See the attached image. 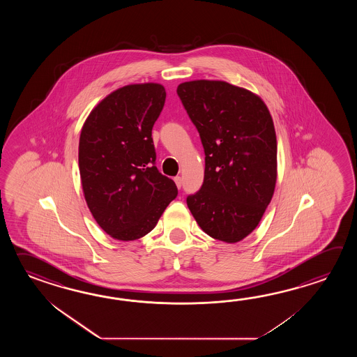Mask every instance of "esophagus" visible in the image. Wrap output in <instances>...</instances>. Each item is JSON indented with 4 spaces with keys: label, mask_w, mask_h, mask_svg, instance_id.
<instances>
[{
    "label": "esophagus",
    "mask_w": 357,
    "mask_h": 357,
    "mask_svg": "<svg viewBox=\"0 0 357 357\" xmlns=\"http://www.w3.org/2000/svg\"><path fill=\"white\" fill-rule=\"evenodd\" d=\"M176 186L178 188V189H181L182 186V178L180 176H176L175 177Z\"/></svg>",
    "instance_id": "obj_1"
}]
</instances>
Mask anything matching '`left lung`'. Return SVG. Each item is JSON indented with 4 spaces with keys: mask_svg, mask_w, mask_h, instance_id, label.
<instances>
[{
    "mask_svg": "<svg viewBox=\"0 0 357 357\" xmlns=\"http://www.w3.org/2000/svg\"><path fill=\"white\" fill-rule=\"evenodd\" d=\"M177 94L204 146V181L189 195L190 212L206 235L243 240L257 228L277 182V137L263 99L222 80H192Z\"/></svg>",
    "mask_w": 357,
    "mask_h": 357,
    "instance_id": "1",
    "label": "left lung"
}]
</instances>
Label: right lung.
Listing matches in <instances>:
<instances>
[{"label": "right lung", "mask_w": 357, "mask_h": 357, "mask_svg": "<svg viewBox=\"0 0 357 357\" xmlns=\"http://www.w3.org/2000/svg\"><path fill=\"white\" fill-rule=\"evenodd\" d=\"M165 100L160 84H130L102 99L84 122V197L99 227L116 240L149 234L177 197L175 182L155 167L152 129Z\"/></svg>", "instance_id": "add662e5"}]
</instances>
